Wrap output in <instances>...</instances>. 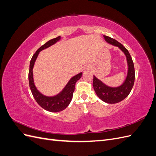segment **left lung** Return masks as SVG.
Segmentation results:
<instances>
[{
	"instance_id": "1",
	"label": "left lung",
	"mask_w": 156,
	"mask_h": 156,
	"mask_svg": "<svg viewBox=\"0 0 156 156\" xmlns=\"http://www.w3.org/2000/svg\"><path fill=\"white\" fill-rule=\"evenodd\" d=\"M105 41L108 44L119 48L125 55L127 64V71L126 77L122 84L118 87H110L107 85L100 79H98L94 75L93 87L99 98L107 103H116L120 102L129 95L135 81V68L131 55L127 49L119 41L111 38V37L103 36Z\"/></svg>"
}]
</instances>
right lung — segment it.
<instances>
[{
    "instance_id": "right-lung-1",
    "label": "right lung",
    "mask_w": 156,
    "mask_h": 156,
    "mask_svg": "<svg viewBox=\"0 0 156 156\" xmlns=\"http://www.w3.org/2000/svg\"><path fill=\"white\" fill-rule=\"evenodd\" d=\"M60 39L61 37L58 36L56 38L50 40L48 42H46L44 45L41 46L36 51V53L32 56L31 58L29 72V87L31 90L32 95L34 96L36 102L38 103L40 107L44 108L45 110L53 112L62 111L69 105L71 101L72 100L75 83H76L78 80L80 79L83 75V72H80L79 73L74 75L73 77L69 79V81L62 90V91L55 96H45L37 89L34 84V77H33V68H34V66L37 56H38L40 51L55 44L56 42L60 40Z\"/></svg>"
}]
</instances>
